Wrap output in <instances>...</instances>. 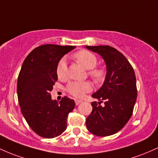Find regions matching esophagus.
Returning a JSON list of instances; mask_svg holds the SVG:
<instances>
[{
	"label": "esophagus",
	"instance_id": "34e87169",
	"mask_svg": "<svg viewBox=\"0 0 158 158\" xmlns=\"http://www.w3.org/2000/svg\"><path fill=\"white\" fill-rule=\"evenodd\" d=\"M74 102H75L76 105H78L79 104H81V103L82 102V101L79 100V99H74Z\"/></svg>",
	"mask_w": 158,
	"mask_h": 158
}]
</instances>
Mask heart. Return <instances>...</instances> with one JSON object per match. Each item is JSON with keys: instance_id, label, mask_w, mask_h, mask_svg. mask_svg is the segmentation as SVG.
Wrapping results in <instances>:
<instances>
[{"instance_id": "b5f03b06", "label": "heart", "mask_w": 158, "mask_h": 158, "mask_svg": "<svg viewBox=\"0 0 158 158\" xmlns=\"http://www.w3.org/2000/svg\"><path fill=\"white\" fill-rule=\"evenodd\" d=\"M73 57L81 66L89 70V75L95 83L99 84L104 81L107 75V71L102 67H95L98 63V60L95 54L89 51L81 50L76 52ZM56 75L60 80H65L68 77V69L64 59H62L58 63L56 67ZM65 89L69 93L76 98H83L85 94L93 90V84L89 81H72L69 83Z\"/></svg>"}]
</instances>
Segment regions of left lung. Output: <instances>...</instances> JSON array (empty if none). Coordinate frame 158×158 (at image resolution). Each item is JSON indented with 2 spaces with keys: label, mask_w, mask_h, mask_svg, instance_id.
I'll list each match as a JSON object with an SVG mask.
<instances>
[{
  "label": "left lung",
  "mask_w": 158,
  "mask_h": 158,
  "mask_svg": "<svg viewBox=\"0 0 158 158\" xmlns=\"http://www.w3.org/2000/svg\"><path fill=\"white\" fill-rule=\"evenodd\" d=\"M86 47L100 54L107 65L104 84L92 95L100 102L91 103L93 110L86 119V127L94 135H113L123 128L132 116L137 97L135 73L127 58L114 48Z\"/></svg>",
  "instance_id": "obj_1"
}]
</instances>
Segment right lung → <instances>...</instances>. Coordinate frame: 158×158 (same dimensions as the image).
I'll list each match as a JSON object with an SVG mask.
<instances>
[{
    "label": "right lung",
    "mask_w": 158,
    "mask_h": 158,
    "mask_svg": "<svg viewBox=\"0 0 158 158\" xmlns=\"http://www.w3.org/2000/svg\"><path fill=\"white\" fill-rule=\"evenodd\" d=\"M75 46L40 45L28 54L17 82L18 100L22 115L39 136L54 138L64 132L67 118L75 106L67 96L60 103L51 99L50 92L57 81L56 67L65 54Z\"/></svg>",
    "instance_id": "1"
}]
</instances>
